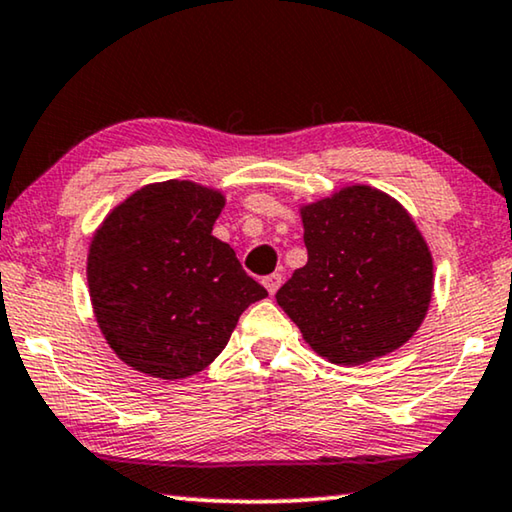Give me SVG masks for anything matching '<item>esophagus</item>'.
I'll use <instances>...</instances> for the list:
<instances>
[{"mask_svg": "<svg viewBox=\"0 0 512 512\" xmlns=\"http://www.w3.org/2000/svg\"><path fill=\"white\" fill-rule=\"evenodd\" d=\"M263 286L268 288V293L270 295H274L279 291V286H281V274L279 272H272V274H268V277L263 279Z\"/></svg>", "mask_w": 512, "mask_h": 512, "instance_id": "obj_1", "label": "esophagus"}]
</instances>
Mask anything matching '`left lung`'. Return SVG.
<instances>
[{"label":"left lung","mask_w":512,"mask_h":512,"mask_svg":"<svg viewBox=\"0 0 512 512\" xmlns=\"http://www.w3.org/2000/svg\"><path fill=\"white\" fill-rule=\"evenodd\" d=\"M307 265L277 291L302 339L332 365H365L416 335L434 261L406 207L369 184L300 205Z\"/></svg>","instance_id":"obj_1"}]
</instances>
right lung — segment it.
Wrapping results in <instances>:
<instances>
[{
    "label": "right lung",
    "mask_w": 512,
    "mask_h": 512,
    "mask_svg": "<svg viewBox=\"0 0 512 512\" xmlns=\"http://www.w3.org/2000/svg\"><path fill=\"white\" fill-rule=\"evenodd\" d=\"M226 205L189 180L145 184L106 214L87 254L96 323L117 358L177 381L224 351L244 309L268 291L212 235Z\"/></svg>",
    "instance_id": "add662e5"
}]
</instances>
